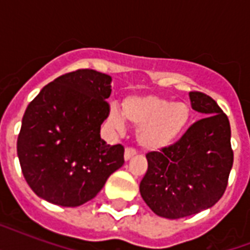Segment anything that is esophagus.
<instances>
[{
	"mask_svg": "<svg viewBox=\"0 0 250 250\" xmlns=\"http://www.w3.org/2000/svg\"><path fill=\"white\" fill-rule=\"evenodd\" d=\"M136 154V150L133 148H125V161H129L133 156Z\"/></svg>",
	"mask_w": 250,
	"mask_h": 250,
	"instance_id": "obj_1",
	"label": "esophagus"
}]
</instances>
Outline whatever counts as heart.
Wrapping results in <instances>:
<instances>
[{
    "label": "heart",
    "mask_w": 250,
    "mask_h": 250,
    "mask_svg": "<svg viewBox=\"0 0 250 250\" xmlns=\"http://www.w3.org/2000/svg\"><path fill=\"white\" fill-rule=\"evenodd\" d=\"M189 106L184 102H171L157 96H128L122 102V114L115 107L107 111V125L122 132L125 120L137 127V143L150 152L170 146L182 135L190 122Z\"/></svg>",
    "instance_id": "1"
}]
</instances>
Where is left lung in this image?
<instances>
[{"label": "left lung", "instance_id": "8db88e82", "mask_svg": "<svg viewBox=\"0 0 250 250\" xmlns=\"http://www.w3.org/2000/svg\"><path fill=\"white\" fill-rule=\"evenodd\" d=\"M190 106L202 115L182 139L161 152L146 154L148 171L140 193L153 213L178 219L215 205L232 168L229 118L213 98L190 92Z\"/></svg>", "mask_w": 250, "mask_h": 250}]
</instances>
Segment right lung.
I'll list each match as a JSON object with an SVG mask.
<instances>
[{"instance_id": "right-lung-1", "label": "right lung", "mask_w": 250, "mask_h": 250, "mask_svg": "<svg viewBox=\"0 0 250 250\" xmlns=\"http://www.w3.org/2000/svg\"><path fill=\"white\" fill-rule=\"evenodd\" d=\"M110 93L111 76L84 68L53 80L27 106L17 152L39 197L66 208L83 205L123 166V146L100 136Z\"/></svg>"}]
</instances>
